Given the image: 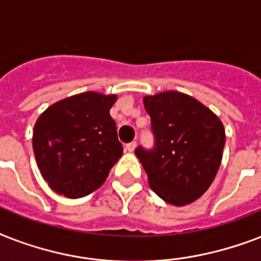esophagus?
I'll return each mask as SVG.
<instances>
[{
    "mask_svg": "<svg viewBox=\"0 0 261 261\" xmlns=\"http://www.w3.org/2000/svg\"><path fill=\"white\" fill-rule=\"evenodd\" d=\"M135 146H137V142H135V141H133V142L127 143V145H126V150H128V151H134Z\"/></svg>",
    "mask_w": 261,
    "mask_h": 261,
    "instance_id": "esophagus-1",
    "label": "esophagus"
}]
</instances>
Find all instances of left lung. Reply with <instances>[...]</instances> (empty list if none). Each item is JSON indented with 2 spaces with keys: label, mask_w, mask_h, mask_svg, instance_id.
I'll use <instances>...</instances> for the list:
<instances>
[{
  "label": "left lung",
  "mask_w": 261,
  "mask_h": 261,
  "mask_svg": "<svg viewBox=\"0 0 261 261\" xmlns=\"http://www.w3.org/2000/svg\"><path fill=\"white\" fill-rule=\"evenodd\" d=\"M150 116L154 146H138L135 154L149 186L173 206L200 198L214 181L225 146V130L217 115L180 92H163L143 98Z\"/></svg>",
  "instance_id": "obj_1"
}]
</instances>
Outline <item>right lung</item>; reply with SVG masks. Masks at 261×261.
<instances>
[{
	"mask_svg": "<svg viewBox=\"0 0 261 261\" xmlns=\"http://www.w3.org/2000/svg\"><path fill=\"white\" fill-rule=\"evenodd\" d=\"M115 94L85 92L55 102L36 120L32 146L43 178L66 198L92 194L123 154L110 115Z\"/></svg>",
	"mask_w": 261,
	"mask_h": 261,
	"instance_id": "obj_1",
	"label": "right lung"
}]
</instances>
